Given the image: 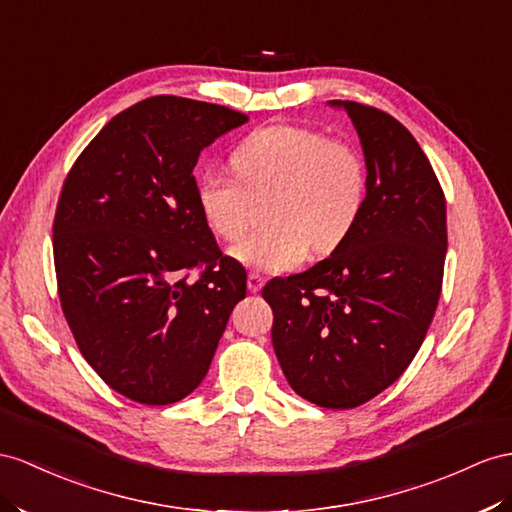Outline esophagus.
Instances as JSON below:
<instances>
[{"mask_svg":"<svg viewBox=\"0 0 512 512\" xmlns=\"http://www.w3.org/2000/svg\"><path fill=\"white\" fill-rule=\"evenodd\" d=\"M246 283H248V290H251L253 294H257L261 287H264V277H261V274H257V272H251L248 274V279H246Z\"/></svg>","mask_w":512,"mask_h":512,"instance_id":"obj_1","label":"esophagus"}]
</instances>
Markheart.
Instances as JSON below:
<instances>
[{"label":"heart","mask_w":512,"mask_h":512,"mask_svg":"<svg viewBox=\"0 0 512 512\" xmlns=\"http://www.w3.org/2000/svg\"><path fill=\"white\" fill-rule=\"evenodd\" d=\"M235 179L207 173L196 203L220 240L235 242L248 231L255 201L272 196V227L235 246V259L261 272L296 268L313 253H333L363 212L365 164L352 144L326 138L305 125H268L251 131L229 155Z\"/></svg>","instance_id":"obj_1"}]
</instances>
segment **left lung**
<instances>
[{
    "label": "left lung",
    "instance_id": "obj_1",
    "mask_svg": "<svg viewBox=\"0 0 512 512\" xmlns=\"http://www.w3.org/2000/svg\"><path fill=\"white\" fill-rule=\"evenodd\" d=\"M355 123L368 194L331 257L261 296L287 383L324 409H355L396 383L417 355L443 283L445 196L426 153L391 114L333 101Z\"/></svg>",
    "mask_w": 512,
    "mask_h": 512
}]
</instances>
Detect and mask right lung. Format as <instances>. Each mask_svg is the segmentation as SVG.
I'll return each mask as SVG.
<instances>
[{"label": "right lung", "mask_w": 512, "mask_h": 512, "mask_svg": "<svg viewBox=\"0 0 512 512\" xmlns=\"http://www.w3.org/2000/svg\"><path fill=\"white\" fill-rule=\"evenodd\" d=\"M246 121L216 103L142 99L90 140L62 183V313L90 368L129 400L173 404L199 387L246 296V270L218 248L192 175L201 151Z\"/></svg>", "instance_id": "right-lung-1"}]
</instances>
